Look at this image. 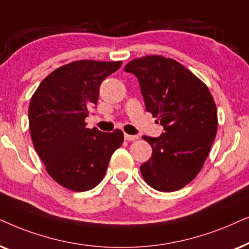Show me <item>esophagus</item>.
I'll use <instances>...</instances> for the list:
<instances>
[{
    "mask_svg": "<svg viewBox=\"0 0 249 249\" xmlns=\"http://www.w3.org/2000/svg\"><path fill=\"white\" fill-rule=\"evenodd\" d=\"M124 139H125V140H126V141H133V140H137L138 137H137V135H130V134L125 133V134H124Z\"/></svg>",
    "mask_w": 249,
    "mask_h": 249,
    "instance_id": "34e87169",
    "label": "esophagus"
}]
</instances>
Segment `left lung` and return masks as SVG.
<instances>
[{"label": "left lung", "mask_w": 249, "mask_h": 249, "mask_svg": "<svg viewBox=\"0 0 249 249\" xmlns=\"http://www.w3.org/2000/svg\"><path fill=\"white\" fill-rule=\"evenodd\" d=\"M138 77L145 110L164 133L142 137L152 148L140 166L144 181L161 192L177 191L194 180L210 154L217 131V110L210 90L173 59L147 55L124 67Z\"/></svg>", "instance_id": "left-lung-1"}]
</instances>
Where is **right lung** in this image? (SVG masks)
<instances>
[{
	"label": "right lung",
	"mask_w": 249,
	"mask_h": 249,
	"mask_svg": "<svg viewBox=\"0 0 249 249\" xmlns=\"http://www.w3.org/2000/svg\"><path fill=\"white\" fill-rule=\"evenodd\" d=\"M122 61L79 60L61 66L41 82L28 108L33 144L53 180L72 191H88L105 178L109 160L124 141L121 130L86 127L102 81Z\"/></svg>",
	"instance_id": "right-lung-1"
}]
</instances>
